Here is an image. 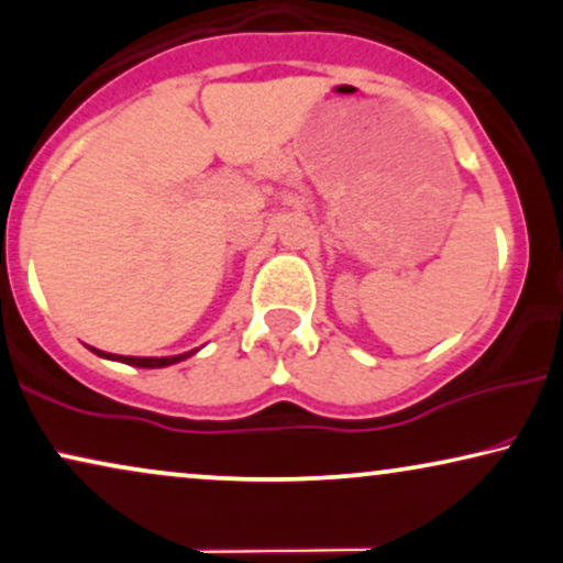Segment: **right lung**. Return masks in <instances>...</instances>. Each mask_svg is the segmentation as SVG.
I'll return each instance as SVG.
<instances>
[{
  "label": "right lung",
  "instance_id": "1",
  "mask_svg": "<svg viewBox=\"0 0 563 563\" xmlns=\"http://www.w3.org/2000/svg\"><path fill=\"white\" fill-rule=\"evenodd\" d=\"M90 349L92 354L103 356V360H111V362H123V364H131V367H144V369H157V367H170V364H178L188 360V356H194L199 349H191V352H184V354H175V356H121V354H108V352H100V349Z\"/></svg>",
  "mask_w": 563,
  "mask_h": 563
}]
</instances>
